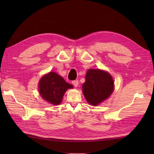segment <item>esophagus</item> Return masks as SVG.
Returning a JSON list of instances; mask_svg holds the SVG:
<instances>
[{
    "mask_svg": "<svg viewBox=\"0 0 154 154\" xmlns=\"http://www.w3.org/2000/svg\"><path fill=\"white\" fill-rule=\"evenodd\" d=\"M72 83H73L75 87H77L78 86V85H79V81H78V80H75L72 81Z\"/></svg>",
    "mask_w": 154,
    "mask_h": 154,
    "instance_id": "esophagus-1",
    "label": "esophagus"
}]
</instances>
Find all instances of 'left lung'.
<instances>
[{
	"label": "left lung",
	"mask_w": 154,
	"mask_h": 154,
	"mask_svg": "<svg viewBox=\"0 0 154 154\" xmlns=\"http://www.w3.org/2000/svg\"><path fill=\"white\" fill-rule=\"evenodd\" d=\"M113 89L114 81L109 73L100 69H89L87 72L83 93L91 105L97 106L106 99Z\"/></svg>",
	"instance_id": "8db88e82"
}]
</instances>
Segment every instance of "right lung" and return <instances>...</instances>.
Instances as JSON below:
<instances>
[{"label":"right lung","mask_w":154,"mask_h":154,"mask_svg":"<svg viewBox=\"0 0 154 154\" xmlns=\"http://www.w3.org/2000/svg\"><path fill=\"white\" fill-rule=\"evenodd\" d=\"M71 88H73L72 85L54 72L44 75L39 83V91L42 97L55 105L61 103L65 91Z\"/></svg>","instance_id":"1"}]
</instances>
